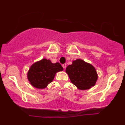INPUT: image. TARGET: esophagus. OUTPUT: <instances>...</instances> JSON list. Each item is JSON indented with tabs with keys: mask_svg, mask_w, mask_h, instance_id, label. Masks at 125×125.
<instances>
[{
	"mask_svg": "<svg viewBox=\"0 0 125 125\" xmlns=\"http://www.w3.org/2000/svg\"><path fill=\"white\" fill-rule=\"evenodd\" d=\"M62 66H63V69H65L66 67V63L63 64Z\"/></svg>",
	"mask_w": 125,
	"mask_h": 125,
	"instance_id": "obj_1",
	"label": "esophagus"
}]
</instances>
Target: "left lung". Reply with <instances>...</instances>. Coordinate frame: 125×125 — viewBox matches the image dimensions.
I'll return each instance as SVG.
<instances>
[{
  "label": "left lung",
  "mask_w": 125,
  "mask_h": 125,
  "mask_svg": "<svg viewBox=\"0 0 125 125\" xmlns=\"http://www.w3.org/2000/svg\"><path fill=\"white\" fill-rule=\"evenodd\" d=\"M66 72L71 82L81 90H86L94 86L97 79L95 68L92 64L81 59L73 61L67 66Z\"/></svg>",
  "instance_id": "8db88e82"
}]
</instances>
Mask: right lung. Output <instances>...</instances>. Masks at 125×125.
<instances>
[{
    "label": "right lung",
    "instance_id": "1",
    "mask_svg": "<svg viewBox=\"0 0 125 125\" xmlns=\"http://www.w3.org/2000/svg\"><path fill=\"white\" fill-rule=\"evenodd\" d=\"M63 70L59 63H52L50 60L43 59L31 66L28 79L33 86L44 89L53 80L56 73Z\"/></svg>",
    "mask_w": 125,
    "mask_h": 125
}]
</instances>
